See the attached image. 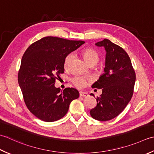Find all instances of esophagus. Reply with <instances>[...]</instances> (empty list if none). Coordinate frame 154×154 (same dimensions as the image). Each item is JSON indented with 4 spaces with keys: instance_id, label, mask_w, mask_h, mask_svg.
I'll use <instances>...</instances> for the list:
<instances>
[{
    "instance_id": "esophagus-1",
    "label": "esophagus",
    "mask_w": 154,
    "mask_h": 154,
    "mask_svg": "<svg viewBox=\"0 0 154 154\" xmlns=\"http://www.w3.org/2000/svg\"><path fill=\"white\" fill-rule=\"evenodd\" d=\"M88 96V93L84 92H80V97H86Z\"/></svg>"
}]
</instances>
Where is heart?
Instances as JSON below:
<instances>
[{
    "label": "heart",
    "mask_w": 154,
    "mask_h": 154,
    "mask_svg": "<svg viewBox=\"0 0 154 154\" xmlns=\"http://www.w3.org/2000/svg\"><path fill=\"white\" fill-rule=\"evenodd\" d=\"M82 55L84 58L88 63L91 64L92 63H97L99 60V55L92 48H86L82 51ZM74 58V54L72 53H70L66 56V57L64 59V65L66 68H68L70 66V63ZM90 80L84 78L81 76H76L72 79V82L73 83L74 85L77 88H83L87 85L88 83L89 82Z\"/></svg>",
    "instance_id": "obj_1"
}]
</instances>
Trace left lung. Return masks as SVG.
Here are the masks:
<instances>
[{"label": "left lung", "mask_w": 154, "mask_h": 154, "mask_svg": "<svg viewBox=\"0 0 154 154\" xmlns=\"http://www.w3.org/2000/svg\"><path fill=\"white\" fill-rule=\"evenodd\" d=\"M106 51L104 73L93 84V88L102 89L97 105L90 114L98 121H108L124 110L133 96L136 73L129 56L122 47L108 39L96 43ZM91 95L94 96L93 94Z\"/></svg>", "instance_id": "left-lung-1"}]
</instances>
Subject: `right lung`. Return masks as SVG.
<instances>
[{"label":"right lung","mask_w":154,"mask_h":154,"mask_svg":"<svg viewBox=\"0 0 154 154\" xmlns=\"http://www.w3.org/2000/svg\"><path fill=\"white\" fill-rule=\"evenodd\" d=\"M84 41L46 36L32 44L22 58L18 84L25 104L36 118L54 122L66 114L78 91L66 88L62 91L54 86L56 79L64 72V59Z\"/></svg>","instance_id":"add662e5"}]
</instances>
